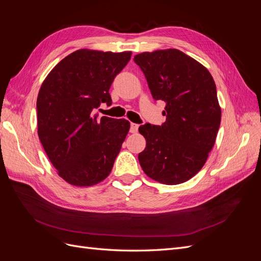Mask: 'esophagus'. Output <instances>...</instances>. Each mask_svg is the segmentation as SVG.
<instances>
[{
  "label": "esophagus",
  "mask_w": 261,
  "mask_h": 261,
  "mask_svg": "<svg viewBox=\"0 0 261 261\" xmlns=\"http://www.w3.org/2000/svg\"><path fill=\"white\" fill-rule=\"evenodd\" d=\"M138 127H139V125H138V124L132 123V124H130V133H133V134L137 133V132H138Z\"/></svg>",
  "instance_id": "obj_1"
}]
</instances>
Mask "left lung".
Wrapping results in <instances>:
<instances>
[{
	"instance_id": "obj_1",
	"label": "left lung",
	"mask_w": 261,
	"mask_h": 261,
	"mask_svg": "<svg viewBox=\"0 0 261 261\" xmlns=\"http://www.w3.org/2000/svg\"><path fill=\"white\" fill-rule=\"evenodd\" d=\"M154 100L167 106L161 126L141 125L146 148L138 154L146 175L165 185L191 179L206 163L221 122L216 84L209 70L177 49L135 55Z\"/></svg>"
}]
</instances>
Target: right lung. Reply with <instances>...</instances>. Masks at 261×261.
<instances>
[{
	"mask_svg": "<svg viewBox=\"0 0 261 261\" xmlns=\"http://www.w3.org/2000/svg\"><path fill=\"white\" fill-rule=\"evenodd\" d=\"M132 52L81 49L45 77L37 99L38 136L58 174L68 184L93 186L109 176L128 134L125 118L94 114Z\"/></svg>",
	"mask_w": 261,
	"mask_h": 261,
	"instance_id": "obj_1",
	"label": "right lung"
}]
</instances>
